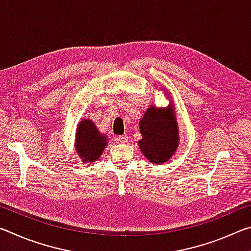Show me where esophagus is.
Wrapping results in <instances>:
<instances>
[{
	"mask_svg": "<svg viewBox=\"0 0 251 251\" xmlns=\"http://www.w3.org/2000/svg\"><path fill=\"white\" fill-rule=\"evenodd\" d=\"M129 137L127 135H122V136H118V141H120L121 143H127L128 142Z\"/></svg>",
	"mask_w": 251,
	"mask_h": 251,
	"instance_id": "1",
	"label": "esophagus"
}]
</instances>
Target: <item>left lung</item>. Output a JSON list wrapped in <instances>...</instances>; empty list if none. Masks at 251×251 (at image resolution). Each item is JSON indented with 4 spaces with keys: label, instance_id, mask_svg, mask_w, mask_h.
<instances>
[{
    "label": "left lung",
    "instance_id": "left-lung-1",
    "mask_svg": "<svg viewBox=\"0 0 251 251\" xmlns=\"http://www.w3.org/2000/svg\"><path fill=\"white\" fill-rule=\"evenodd\" d=\"M169 104L166 107L150 105L139 121L143 137L138 146L146 159L155 165H161L172 158L179 145V128L176 109L171 93H166Z\"/></svg>",
    "mask_w": 251,
    "mask_h": 251
}]
</instances>
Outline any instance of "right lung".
<instances>
[{
  "label": "right lung",
  "mask_w": 251,
  "mask_h": 251,
  "mask_svg": "<svg viewBox=\"0 0 251 251\" xmlns=\"http://www.w3.org/2000/svg\"><path fill=\"white\" fill-rule=\"evenodd\" d=\"M108 142L107 136L100 133L90 118H83L77 124L74 147L82 161L91 164L99 160Z\"/></svg>",
  "instance_id": "add662e5"
}]
</instances>
